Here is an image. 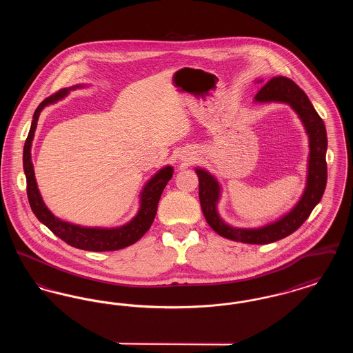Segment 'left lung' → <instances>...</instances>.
Segmentation results:
<instances>
[{"mask_svg":"<svg viewBox=\"0 0 353 353\" xmlns=\"http://www.w3.org/2000/svg\"><path fill=\"white\" fill-rule=\"evenodd\" d=\"M255 101H283L288 103L302 119L305 131L310 136V160L307 186L301 201L287 213L285 217L259 229H236L226 225L219 219L217 201L219 185L213 176L203 169H196L199 176V196L202 213L210 228L219 235L252 245H266L279 241L298 230L304 221L310 217L312 209L319 203L327 184V132L323 119L315 111L314 105L302 88L285 77H274L255 95Z\"/></svg>","mask_w":353,"mask_h":353,"instance_id":"8db88e82","label":"left lung"}]
</instances>
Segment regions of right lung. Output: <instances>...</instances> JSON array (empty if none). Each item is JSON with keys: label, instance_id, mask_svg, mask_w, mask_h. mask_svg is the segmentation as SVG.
I'll use <instances>...</instances> for the list:
<instances>
[{"label": "right lung", "instance_id": "right-lung-1", "mask_svg": "<svg viewBox=\"0 0 353 353\" xmlns=\"http://www.w3.org/2000/svg\"><path fill=\"white\" fill-rule=\"evenodd\" d=\"M72 88L75 87H71L70 90ZM68 92V90H61L52 94L45 101H41V104L37 107L34 112L32 127L23 147V170L26 174V192H28L30 208L37 219H39L43 225H46L54 234L59 236L62 241H65L72 248H77L81 250H88V252H114L119 249H124L137 242L151 228L152 222L157 212V203L160 201L161 193L173 176V168L165 167L152 177L151 181H148V184L145 185V188L141 192V200H140L141 203H140L137 216L130 223L121 228L91 229V228L71 225L54 217L50 210L42 201V197L39 194L38 186L35 183L30 148H32L34 131L37 128V121L41 111L43 110L45 105L55 103L58 99H62Z\"/></svg>", "mask_w": 353, "mask_h": 353}]
</instances>
